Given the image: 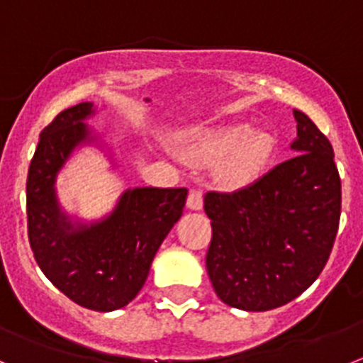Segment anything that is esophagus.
<instances>
[{
  "instance_id": "1",
  "label": "esophagus",
  "mask_w": 363,
  "mask_h": 363,
  "mask_svg": "<svg viewBox=\"0 0 363 363\" xmlns=\"http://www.w3.org/2000/svg\"><path fill=\"white\" fill-rule=\"evenodd\" d=\"M186 206H188L189 210H201L202 208V189L201 188H194L191 191H189Z\"/></svg>"
}]
</instances>
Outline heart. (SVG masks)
<instances>
[{
	"mask_svg": "<svg viewBox=\"0 0 363 363\" xmlns=\"http://www.w3.org/2000/svg\"><path fill=\"white\" fill-rule=\"evenodd\" d=\"M191 143L202 153L230 152L226 172L235 181H250L255 177L266 164L273 150V139L269 133L246 125L202 130L194 133Z\"/></svg>",
	"mask_w": 363,
	"mask_h": 363,
	"instance_id": "1",
	"label": "heart"
}]
</instances>
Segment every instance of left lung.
I'll return each instance as SVG.
<instances>
[{"label": "left lung", "instance_id": "left-lung-1", "mask_svg": "<svg viewBox=\"0 0 363 363\" xmlns=\"http://www.w3.org/2000/svg\"><path fill=\"white\" fill-rule=\"evenodd\" d=\"M293 116L295 157L246 188L204 195L206 269L231 308L269 311L291 302L318 279L335 244L342 184L333 146L306 113Z\"/></svg>", "mask_w": 363, "mask_h": 363}]
</instances>
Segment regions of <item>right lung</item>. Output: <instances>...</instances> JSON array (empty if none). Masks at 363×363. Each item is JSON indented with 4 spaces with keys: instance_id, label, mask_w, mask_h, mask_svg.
<instances>
[{
    "instance_id": "1",
    "label": "right lung",
    "mask_w": 363,
    "mask_h": 363,
    "mask_svg": "<svg viewBox=\"0 0 363 363\" xmlns=\"http://www.w3.org/2000/svg\"><path fill=\"white\" fill-rule=\"evenodd\" d=\"M94 103L63 110L39 135L27 179L28 240L48 280L72 302L116 311L145 286L159 246L181 218L186 188H133L106 218L74 224L55 199V177L79 145L94 141L83 121Z\"/></svg>"
}]
</instances>
